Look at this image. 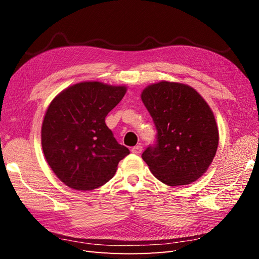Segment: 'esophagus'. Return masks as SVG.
<instances>
[{
    "instance_id": "esophagus-1",
    "label": "esophagus",
    "mask_w": 259,
    "mask_h": 259,
    "mask_svg": "<svg viewBox=\"0 0 259 259\" xmlns=\"http://www.w3.org/2000/svg\"><path fill=\"white\" fill-rule=\"evenodd\" d=\"M131 151H133V153H135V155H140V153L142 152V146L141 145H137V146L133 147V149H131Z\"/></svg>"
}]
</instances>
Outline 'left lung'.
<instances>
[{
	"mask_svg": "<svg viewBox=\"0 0 259 259\" xmlns=\"http://www.w3.org/2000/svg\"><path fill=\"white\" fill-rule=\"evenodd\" d=\"M141 100L157 128V145L142 159L168 186L194 183L207 171L216 155L219 134L210 107L194 88L160 81L145 88Z\"/></svg>",
	"mask_w": 259,
	"mask_h": 259,
	"instance_id": "1",
	"label": "left lung"
}]
</instances>
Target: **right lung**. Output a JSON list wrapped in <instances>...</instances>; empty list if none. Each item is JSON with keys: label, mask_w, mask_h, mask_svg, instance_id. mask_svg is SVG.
Instances as JSON below:
<instances>
[{"label": "right lung", "mask_w": 259, "mask_h": 259, "mask_svg": "<svg viewBox=\"0 0 259 259\" xmlns=\"http://www.w3.org/2000/svg\"><path fill=\"white\" fill-rule=\"evenodd\" d=\"M125 92V85L85 81L68 87L49 104L41 129L43 153L70 188L93 190L108 183L130 153L104 122Z\"/></svg>", "instance_id": "right-lung-1"}]
</instances>
